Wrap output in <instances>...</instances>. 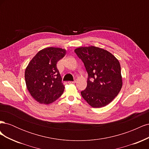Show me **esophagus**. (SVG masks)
<instances>
[{"mask_svg": "<svg viewBox=\"0 0 149 149\" xmlns=\"http://www.w3.org/2000/svg\"><path fill=\"white\" fill-rule=\"evenodd\" d=\"M76 80H74V81H68V83L69 84H74V83H76Z\"/></svg>", "mask_w": 149, "mask_h": 149, "instance_id": "esophagus-1", "label": "esophagus"}]
</instances>
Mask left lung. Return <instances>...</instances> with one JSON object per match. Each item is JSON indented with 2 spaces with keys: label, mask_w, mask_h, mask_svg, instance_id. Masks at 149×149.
I'll return each mask as SVG.
<instances>
[{
  "label": "left lung",
  "mask_w": 149,
  "mask_h": 149,
  "mask_svg": "<svg viewBox=\"0 0 149 149\" xmlns=\"http://www.w3.org/2000/svg\"><path fill=\"white\" fill-rule=\"evenodd\" d=\"M74 52L88 74L86 88L81 92L82 97L93 107L107 105L123 86L118 60L110 52L94 46L79 47Z\"/></svg>",
  "instance_id": "left-lung-1"
}]
</instances>
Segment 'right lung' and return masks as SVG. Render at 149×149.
Segmentation results:
<instances>
[{
	"label": "right lung",
	"instance_id": "right-lung-1",
	"mask_svg": "<svg viewBox=\"0 0 149 149\" xmlns=\"http://www.w3.org/2000/svg\"><path fill=\"white\" fill-rule=\"evenodd\" d=\"M66 55V49L48 47L37 53L25 71V83L31 96L40 104L55 101L64 91L65 86L57 67V62Z\"/></svg>",
	"mask_w": 149,
	"mask_h": 149
}]
</instances>
